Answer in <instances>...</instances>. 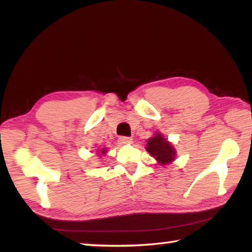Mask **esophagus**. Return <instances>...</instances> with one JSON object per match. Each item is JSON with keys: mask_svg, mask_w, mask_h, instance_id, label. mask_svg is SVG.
<instances>
[{"mask_svg": "<svg viewBox=\"0 0 252 252\" xmlns=\"http://www.w3.org/2000/svg\"><path fill=\"white\" fill-rule=\"evenodd\" d=\"M118 142H119L120 145H126V144H131L132 143V138L131 137H126V136H121V137H119V140H118Z\"/></svg>", "mask_w": 252, "mask_h": 252, "instance_id": "obj_1", "label": "esophagus"}]
</instances>
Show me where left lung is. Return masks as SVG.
<instances>
[{"label": "left lung", "mask_w": 252, "mask_h": 252, "mask_svg": "<svg viewBox=\"0 0 252 252\" xmlns=\"http://www.w3.org/2000/svg\"><path fill=\"white\" fill-rule=\"evenodd\" d=\"M145 148L160 165H168L175 160L176 151L173 144L170 143L160 132H155V134L148 138Z\"/></svg>", "instance_id": "left-lung-1"}]
</instances>
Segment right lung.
<instances>
[{
  "instance_id": "add662e5",
  "label": "right lung",
  "mask_w": 252,
  "mask_h": 252,
  "mask_svg": "<svg viewBox=\"0 0 252 252\" xmlns=\"http://www.w3.org/2000/svg\"><path fill=\"white\" fill-rule=\"evenodd\" d=\"M96 154H97L99 157H101V156H105V155L107 154V148H106V147H104V148H101V149H98L97 153H96Z\"/></svg>"
}]
</instances>
